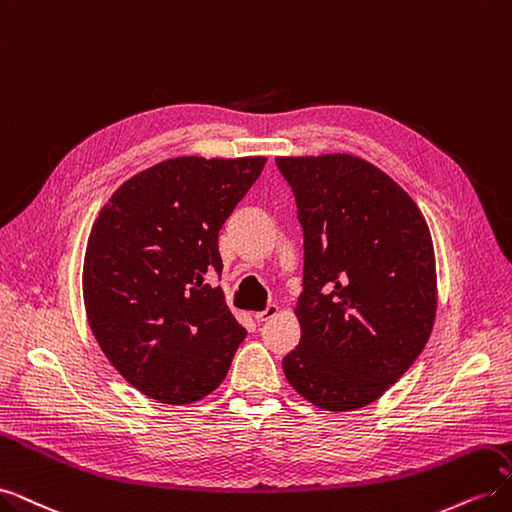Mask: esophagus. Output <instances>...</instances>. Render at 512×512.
Here are the masks:
<instances>
[{
	"label": "esophagus",
	"mask_w": 512,
	"mask_h": 512,
	"mask_svg": "<svg viewBox=\"0 0 512 512\" xmlns=\"http://www.w3.org/2000/svg\"><path fill=\"white\" fill-rule=\"evenodd\" d=\"M277 312H280V307H277L275 303H269L265 309H262V312H256L254 318H256L258 322H265V320H271L273 316H277Z\"/></svg>",
	"instance_id": "esophagus-1"
}]
</instances>
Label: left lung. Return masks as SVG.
<instances>
[{"label": "left lung", "mask_w": 512, "mask_h": 512, "mask_svg": "<svg viewBox=\"0 0 512 512\" xmlns=\"http://www.w3.org/2000/svg\"><path fill=\"white\" fill-rule=\"evenodd\" d=\"M303 226L301 342L282 361L309 404L350 412L423 352L438 307L436 256L414 200L350 153L275 158Z\"/></svg>", "instance_id": "left-lung-1"}]
</instances>
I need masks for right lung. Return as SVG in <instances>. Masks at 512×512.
I'll use <instances>...</instances> for the list:
<instances>
[{
    "instance_id": "1",
    "label": "right lung",
    "mask_w": 512,
    "mask_h": 512,
    "mask_svg": "<svg viewBox=\"0 0 512 512\" xmlns=\"http://www.w3.org/2000/svg\"><path fill=\"white\" fill-rule=\"evenodd\" d=\"M267 158H170L108 198L91 226L83 299L106 359L143 395L185 406L218 389L247 331L230 314L220 228Z\"/></svg>"
}]
</instances>
